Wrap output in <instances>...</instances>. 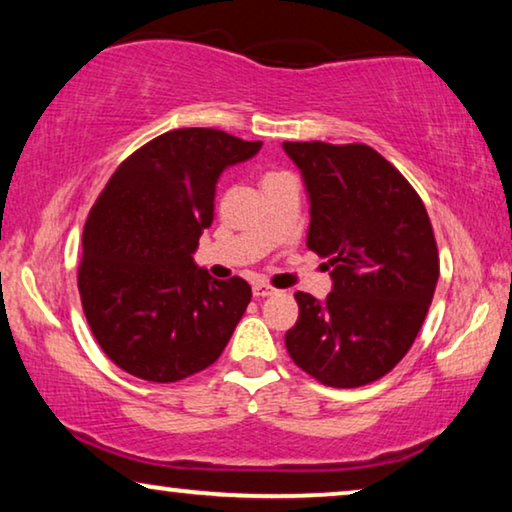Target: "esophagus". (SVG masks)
Listing matches in <instances>:
<instances>
[{
	"label": "esophagus",
	"instance_id": "obj_1",
	"mask_svg": "<svg viewBox=\"0 0 512 512\" xmlns=\"http://www.w3.org/2000/svg\"><path fill=\"white\" fill-rule=\"evenodd\" d=\"M275 293H277L275 286L263 284V282H256V284H254V296H256V298H268V296H275Z\"/></svg>",
	"mask_w": 512,
	"mask_h": 512
}]
</instances>
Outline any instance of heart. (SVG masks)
Listing matches in <instances>:
<instances>
[{
    "label": "heart",
    "mask_w": 512,
    "mask_h": 512,
    "mask_svg": "<svg viewBox=\"0 0 512 512\" xmlns=\"http://www.w3.org/2000/svg\"><path fill=\"white\" fill-rule=\"evenodd\" d=\"M268 177H275V174H268Z\"/></svg>",
    "instance_id": "obj_1"
}]
</instances>
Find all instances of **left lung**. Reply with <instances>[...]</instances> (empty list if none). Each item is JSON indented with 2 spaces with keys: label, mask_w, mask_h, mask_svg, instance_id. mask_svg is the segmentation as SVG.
<instances>
[{
  "label": "left lung",
  "mask_w": 512,
  "mask_h": 512,
  "mask_svg": "<svg viewBox=\"0 0 512 512\" xmlns=\"http://www.w3.org/2000/svg\"><path fill=\"white\" fill-rule=\"evenodd\" d=\"M310 193L307 249L328 258L324 303L298 291L293 363L326 387L380 380L408 354L436 291L440 258L410 181L366 144L284 142Z\"/></svg>",
  "instance_id": "1"
}]
</instances>
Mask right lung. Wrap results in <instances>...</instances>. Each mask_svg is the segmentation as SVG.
Segmentation results:
<instances>
[{
	"mask_svg": "<svg viewBox=\"0 0 512 512\" xmlns=\"http://www.w3.org/2000/svg\"><path fill=\"white\" fill-rule=\"evenodd\" d=\"M258 149L214 128L170 130L125 158L97 195L79 293L97 345L125 373L179 382L226 349L251 286L209 277L191 254L214 219L219 174Z\"/></svg>",
	"mask_w": 512,
	"mask_h": 512,
	"instance_id": "1",
	"label": "right lung"
}]
</instances>
